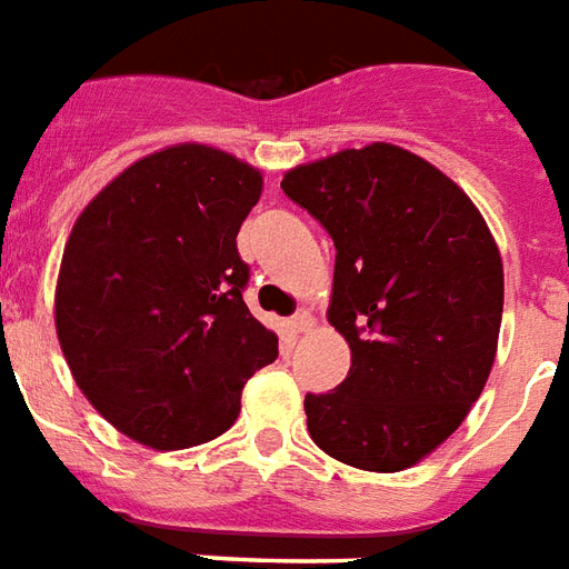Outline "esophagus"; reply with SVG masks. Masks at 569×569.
<instances>
[{
  "mask_svg": "<svg viewBox=\"0 0 569 569\" xmlns=\"http://www.w3.org/2000/svg\"><path fill=\"white\" fill-rule=\"evenodd\" d=\"M313 325H316V319H313V313H310V310H298V313L289 319V328H292V333L310 331Z\"/></svg>",
  "mask_w": 569,
  "mask_h": 569,
  "instance_id": "34e87169",
  "label": "esophagus"
}]
</instances>
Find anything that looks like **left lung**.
Returning <instances> with one entry per match:
<instances>
[{
    "label": "left lung",
    "instance_id": "left-lung-1",
    "mask_svg": "<svg viewBox=\"0 0 569 569\" xmlns=\"http://www.w3.org/2000/svg\"><path fill=\"white\" fill-rule=\"evenodd\" d=\"M280 188L333 238L328 322L352 349L340 388L303 400L310 439L363 471L418 466L457 432L496 361V238L457 181L390 142L301 163Z\"/></svg>",
    "mask_w": 569,
    "mask_h": 569
}]
</instances>
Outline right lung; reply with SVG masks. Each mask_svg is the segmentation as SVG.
I'll list each match as a JSON object with an SVG mask.
<instances>
[{
	"label": "right lung",
	"mask_w": 569,
	"mask_h": 569,
	"mask_svg": "<svg viewBox=\"0 0 569 569\" xmlns=\"http://www.w3.org/2000/svg\"><path fill=\"white\" fill-rule=\"evenodd\" d=\"M262 172L179 142L119 172L82 208L56 280V333L77 388L128 439L154 450L223 436L241 388L277 358L247 310L236 236Z\"/></svg>",
	"instance_id": "obj_1"
}]
</instances>
